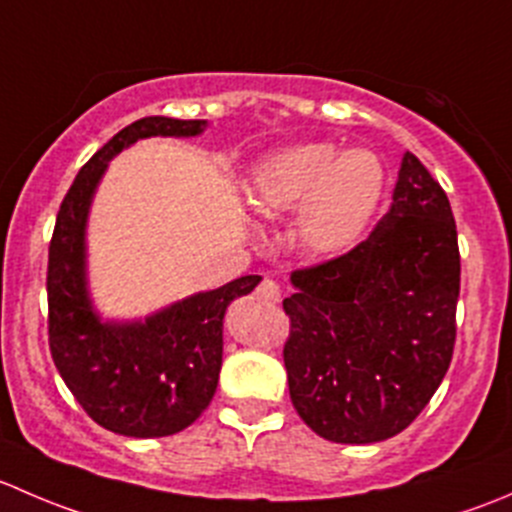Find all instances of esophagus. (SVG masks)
Segmentation results:
<instances>
[{
	"label": "esophagus",
	"mask_w": 512,
	"mask_h": 512,
	"mask_svg": "<svg viewBox=\"0 0 512 512\" xmlns=\"http://www.w3.org/2000/svg\"><path fill=\"white\" fill-rule=\"evenodd\" d=\"M257 294H260L265 302H272V304L280 302V297H282L280 287H277V282H272V280H262L260 287H257Z\"/></svg>",
	"instance_id": "34e87169"
}]
</instances>
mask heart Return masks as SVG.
Listing matches in <instances>:
<instances>
[{"label": "heart", "mask_w": 512, "mask_h": 512, "mask_svg": "<svg viewBox=\"0 0 512 512\" xmlns=\"http://www.w3.org/2000/svg\"><path fill=\"white\" fill-rule=\"evenodd\" d=\"M386 190L381 160L364 148L337 156L332 143H297L252 170L250 208L262 218L297 214V237L309 252L337 257L361 242Z\"/></svg>", "instance_id": "heart-1"}]
</instances>
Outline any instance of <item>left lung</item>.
Returning a JSON list of instances; mask_svg holds the SVG:
<instances>
[{
    "label": "left lung",
    "mask_w": 512,
    "mask_h": 512,
    "mask_svg": "<svg viewBox=\"0 0 512 512\" xmlns=\"http://www.w3.org/2000/svg\"><path fill=\"white\" fill-rule=\"evenodd\" d=\"M292 285L285 369L302 421L334 443L404 431L451 366L461 292L456 220L426 165L406 151L371 235Z\"/></svg>",
    "instance_id": "obj_1"
}]
</instances>
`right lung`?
Masks as SVG:
<instances>
[{
	"instance_id": "add662e5",
	"label": "right lung",
	"mask_w": 512,
	"mask_h": 512,
	"mask_svg": "<svg viewBox=\"0 0 512 512\" xmlns=\"http://www.w3.org/2000/svg\"><path fill=\"white\" fill-rule=\"evenodd\" d=\"M205 121L146 116L118 131L71 183L49 245V349L61 379L98 426L133 438L173 436L195 421L218 389L223 317L260 285L245 275L198 292L143 322H101L86 289V218L108 160L141 138H190Z\"/></svg>"
}]
</instances>
